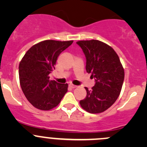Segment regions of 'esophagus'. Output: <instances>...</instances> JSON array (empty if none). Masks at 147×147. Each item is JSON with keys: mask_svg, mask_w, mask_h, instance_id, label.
Segmentation results:
<instances>
[{"mask_svg": "<svg viewBox=\"0 0 147 147\" xmlns=\"http://www.w3.org/2000/svg\"><path fill=\"white\" fill-rule=\"evenodd\" d=\"M69 87H71V88H76L77 86L76 85H74V84H69Z\"/></svg>", "mask_w": 147, "mask_h": 147, "instance_id": "obj_1", "label": "esophagus"}]
</instances>
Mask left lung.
<instances>
[{
    "label": "left lung",
    "mask_w": 147,
    "mask_h": 147,
    "mask_svg": "<svg viewBox=\"0 0 147 147\" xmlns=\"http://www.w3.org/2000/svg\"><path fill=\"white\" fill-rule=\"evenodd\" d=\"M77 44L85 55L86 70L95 80L92 90L84 87L87 96L80 104L90 113H101L117 100L124 82V68L116 52L107 44L97 40H80Z\"/></svg>",
    "instance_id": "obj_1"
}]
</instances>
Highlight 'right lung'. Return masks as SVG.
<instances>
[{
	"mask_svg": "<svg viewBox=\"0 0 147 147\" xmlns=\"http://www.w3.org/2000/svg\"><path fill=\"white\" fill-rule=\"evenodd\" d=\"M73 40H47L35 44L26 52L19 64L20 84L30 103L40 110H50L59 105L68 84L50 80L60 53Z\"/></svg>",
	"mask_w": 147,
	"mask_h": 147,
	"instance_id": "right-lung-1",
	"label": "right lung"
}]
</instances>
